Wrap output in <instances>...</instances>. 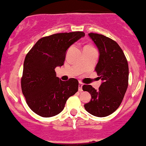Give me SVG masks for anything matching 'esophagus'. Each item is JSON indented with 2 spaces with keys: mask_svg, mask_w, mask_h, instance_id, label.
<instances>
[{
  "mask_svg": "<svg viewBox=\"0 0 146 146\" xmlns=\"http://www.w3.org/2000/svg\"><path fill=\"white\" fill-rule=\"evenodd\" d=\"M82 86H83V84L82 82L79 83V92H82Z\"/></svg>",
  "mask_w": 146,
  "mask_h": 146,
  "instance_id": "34e87169",
  "label": "esophagus"
}]
</instances>
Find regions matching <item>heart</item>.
I'll list each match as a JSON object with an SVG mask.
<instances>
[{
	"label": "heart",
	"mask_w": 146,
	"mask_h": 146,
	"mask_svg": "<svg viewBox=\"0 0 146 146\" xmlns=\"http://www.w3.org/2000/svg\"><path fill=\"white\" fill-rule=\"evenodd\" d=\"M88 47H89V46H88Z\"/></svg>",
	"instance_id": "b5f03b06"
}]
</instances>
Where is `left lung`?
<instances>
[{
    "label": "left lung",
    "instance_id": "obj_1",
    "mask_svg": "<svg viewBox=\"0 0 146 146\" xmlns=\"http://www.w3.org/2000/svg\"><path fill=\"white\" fill-rule=\"evenodd\" d=\"M89 36L99 50L95 71L102 82L98 90L91 85L82 86L92 97L84 108L93 116L105 117L113 113L123 99L128 84V62L114 40L96 33H89Z\"/></svg>",
    "mask_w": 146,
    "mask_h": 146
}]
</instances>
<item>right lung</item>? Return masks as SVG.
Wrapping results in <instances>:
<instances>
[{"label":"right lung","mask_w":146,"mask_h":146,"mask_svg":"<svg viewBox=\"0 0 146 146\" xmlns=\"http://www.w3.org/2000/svg\"><path fill=\"white\" fill-rule=\"evenodd\" d=\"M84 36L78 31L44 37L26 55L21 88L28 106L39 116L47 118L60 113L69 97L78 91L77 79L62 81L54 69L64 64L69 47Z\"/></svg>","instance_id":"right-lung-1"}]
</instances>
